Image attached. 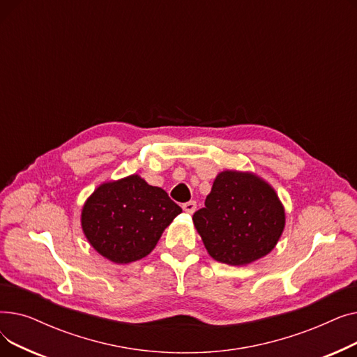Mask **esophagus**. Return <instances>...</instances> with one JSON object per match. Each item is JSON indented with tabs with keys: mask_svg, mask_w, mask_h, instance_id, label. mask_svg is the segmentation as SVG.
<instances>
[{
	"mask_svg": "<svg viewBox=\"0 0 357 357\" xmlns=\"http://www.w3.org/2000/svg\"><path fill=\"white\" fill-rule=\"evenodd\" d=\"M182 210L186 213V214H194L195 210H197V204L194 201H190V202H185L182 205Z\"/></svg>",
	"mask_w": 357,
	"mask_h": 357,
	"instance_id": "34e87169",
	"label": "esophagus"
}]
</instances>
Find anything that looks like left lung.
<instances>
[{
	"label": "left lung",
	"instance_id": "left-lung-1",
	"mask_svg": "<svg viewBox=\"0 0 357 357\" xmlns=\"http://www.w3.org/2000/svg\"><path fill=\"white\" fill-rule=\"evenodd\" d=\"M192 221L213 259L243 266L276 246L285 227V210L264 179L249 172L224 171Z\"/></svg>",
	"mask_w": 357,
	"mask_h": 357
}]
</instances>
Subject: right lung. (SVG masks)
I'll return each mask as SVG.
<instances>
[{
  "instance_id": "1",
  "label": "right lung",
  "mask_w": 357,
  "mask_h": 357,
  "mask_svg": "<svg viewBox=\"0 0 357 357\" xmlns=\"http://www.w3.org/2000/svg\"><path fill=\"white\" fill-rule=\"evenodd\" d=\"M181 213L159 186L130 175L100 185L84 205L81 224L89 245L101 256L130 264L152 252Z\"/></svg>"
}]
</instances>
